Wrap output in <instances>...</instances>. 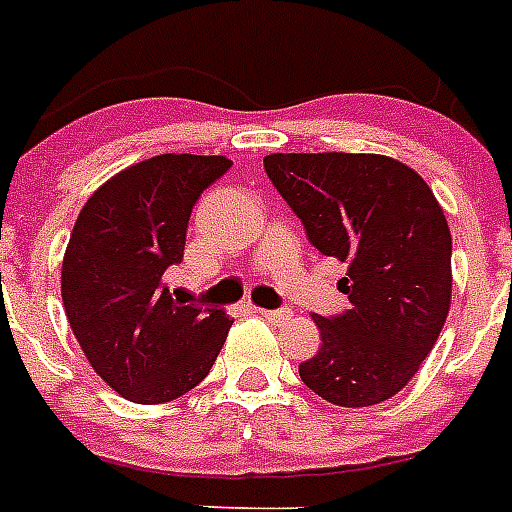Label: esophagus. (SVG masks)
<instances>
[{
  "mask_svg": "<svg viewBox=\"0 0 512 512\" xmlns=\"http://www.w3.org/2000/svg\"><path fill=\"white\" fill-rule=\"evenodd\" d=\"M256 314H261V317H264V320H269V322L290 320L288 309H256Z\"/></svg>",
  "mask_w": 512,
  "mask_h": 512,
  "instance_id": "34e87169",
  "label": "esophagus"
}]
</instances>
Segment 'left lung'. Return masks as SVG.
Listing matches in <instances>:
<instances>
[{"mask_svg": "<svg viewBox=\"0 0 512 512\" xmlns=\"http://www.w3.org/2000/svg\"><path fill=\"white\" fill-rule=\"evenodd\" d=\"M264 169L309 243L349 264L351 309L314 317L322 346L298 365L314 394L370 407L399 394L447 322L452 235L439 200L410 166L372 153H272Z\"/></svg>", "mask_w": 512, "mask_h": 512, "instance_id": "1", "label": "left lung"}]
</instances>
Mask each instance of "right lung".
<instances>
[{
	"label": "right lung",
	"mask_w": 512,
	"mask_h": 512,
	"mask_svg": "<svg viewBox=\"0 0 512 512\" xmlns=\"http://www.w3.org/2000/svg\"><path fill=\"white\" fill-rule=\"evenodd\" d=\"M224 155H155L118 171L84 203L63 256V306L94 372L137 404L179 399L206 378L232 320L171 298L163 275L185 256L200 192Z\"/></svg>",
	"instance_id": "right-lung-1"
}]
</instances>
